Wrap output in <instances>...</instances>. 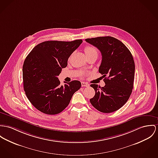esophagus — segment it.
<instances>
[{"mask_svg":"<svg viewBox=\"0 0 158 158\" xmlns=\"http://www.w3.org/2000/svg\"><path fill=\"white\" fill-rule=\"evenodd\" d=\"M81 85H82V86H88L89 84L86 83V82H81Z\"/></svg>","mask_w":158,"mask_h":158,"instance_id":"1","label":"esophagus"}]
</instances>
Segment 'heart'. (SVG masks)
<instances>
[{"label":"heart","mask_w":158,"mask_h":158,"mask_svg":"<svg viewBox=\"0 0 158 158\" xmlns=\"http://www.w3.org/2000/svg\"><path fill=\"white\" fill-rule=\"evenodd\" d=\"M85 52L87 57L90 56H93V55H96L97 56L98 55V51L97 49L91 46H86L85 48Z\"/></svg>","instance_id":"obj_1"}]
</instances>
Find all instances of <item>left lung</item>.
<instances>
[{
    "label": "left lung",
    "instance_id": "8db88e82",
    "mask_svg": "<svg viewBox=\"0 0 158 158\" xmlns=\"http://www.w3.org/2000/svg\"><path fill=\"white\" fill-rule=\"evenodd\" d=\"M85 41L102 53L98 72L105 77V83L103 87L90 85L96 92L90 102L102 112L116 111L127 102L132 92L135 67L132 53L122 41L112 36L87 38Z\"/></svg>",
    "mask_w": 158,
    "mask_h": 158
}]
</instances>
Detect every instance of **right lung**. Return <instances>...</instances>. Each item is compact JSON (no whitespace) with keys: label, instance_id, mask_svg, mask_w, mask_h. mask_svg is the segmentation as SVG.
<instances>
[{"label":"right lung","instance_id":"obj_1","mask_svg":"<svg viewBox=\"0 0 158 158\" xmlns=\"http://www.w3.org/2000/svg\"><path fill=\"white\" fill-rule=\"evenodd\" d=\"M82 43V40L44 41L34 47L26 58L23 65V88L28 100L38 110L49 115L60 113L81 87L78 81L60 85L58 76Z\"/></svg>","mask_w":158,"mask_h":158}]
</instances>
